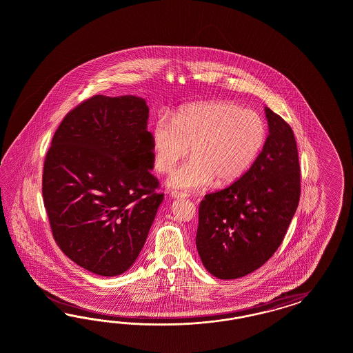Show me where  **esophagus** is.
<instances>
[{"mask_svg":"<svg viewBox=\"0 0 353 353\" xmlns=\"http://www.w3.org/2000/svg\"><path fill=\"white\" fill-rule=\"evenodd\" d=\"M170 196L173 198V199H180V198H185V196H186V194H183V192H171Z\"/></svg>","mask_w":353,"mask_h":353,"instance_id":"obj_1","label":"esophagus"}]
</instances>
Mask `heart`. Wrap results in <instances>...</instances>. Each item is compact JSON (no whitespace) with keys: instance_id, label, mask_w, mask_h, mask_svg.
Instances as JSON below:
<instances>
[{"instance_id":"b5f03b06","label":"heart","mask_w":353,"mask_h":353,"mask_svg":"<svg viewBox=\"0 0 353 353\" xmlns=\"http://www.w3.org/2000/svg\"><path fill=\"white\" fill-rule=\"evenodd\" d=\"M268 129L255 111L233 102H199L183 106L173 119L161 115L151 127L154 168L167 173L185 158H192L171 173L167 185L182 192H198L214 180L238 181L264 148Z\"/></svg>"}]
</instances>
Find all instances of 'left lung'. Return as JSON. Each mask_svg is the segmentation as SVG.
<instances>
[{
    "instance_id": "left-lung-1",
    "label": "left lung",
    "mask_w": 353,
    "mask_h": 353,
    "mask_svg": "<svg viewBox=\"0 0 353 353\" xmlns=\"http://www.w3.org/2000/svg\"><path fill=\"white\" fill-rule=\"evenodd\" d=\"M267 141L252 167L199 207L196 250L220 279L243 277L277 251L300 198L298 148L289 124L264 107Z\"/></svg>"
}]
</instances>
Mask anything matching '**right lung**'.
I'll list each match as a JSON object with an SVG mask.
<instances>
[{
    "mask_svg": "<svg viewBox=\"0 0 353 353\" xmlns=\"http://www.w3.org/2000/svg\"><path fill=\"white\" fill-rule=\"evenodd\" d=\"M148 118L141 97H92L65 115L46 154L43 196L54 239L98 276L134 264L163 202L150 172Z\"/></svg>",
    "mask_w": 353,
    "mask_h": 353,
    "instance_id": "add662e5",
    "label": "right lung"
}]
</instances>
